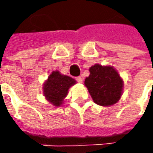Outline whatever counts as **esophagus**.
<instances>
[{"label": "esophagus", "mask_w": 153, "mask_h": 153, "mask_svg": "<svg viewBox=\"0 0 153 153\" xmlns=\"http://www.w3.org/2000/svg\"><path fill=\"white\" fill-rule=\"evenodd\" d=\"M75 79H76V81L78 82H79V83H82V77H80V76H78L75 78Z\"/></svg>", "instance_id": "esophagus-1"}]
</instances>
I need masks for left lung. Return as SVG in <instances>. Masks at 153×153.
Segmentation results:
<instances>
[{
	"label": "left lung",
	"mask_w": 153,
	"mask_h": 153,
	"mask_svg": "<svg viewBox=\"0 0 153 153\" xmlns=\"http://www.w3.org/2000/svg\"><path fill=\"white\" fill-rule=\"evenodd\" d=\"M90 75L84 84L94 102L101 106H109L119 100L123 82L117 71L111 66L96 64L89 69Z\"/></svg>",
	"instance_id": "8db88e82"
}]
</instances>
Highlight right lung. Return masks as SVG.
I'll return each mask as SVG.
<instances>
[{"mask_svg": "<svg viewBox=\"0 0 153 153\" xmlns=\"http://www.w3.org/2000/svg\"><path fill=\"white\" fill-rule=\"evenodd\" d=\"M75 82L71 77L62 75L59 71H53L44 86L45 97L53 105L60 106L67 96L69 88Z\"/></svg>", "mask_w": 153, "mask_h": 153, "instance_id": "add662e5", "label": "right lung"}]
</instances>
